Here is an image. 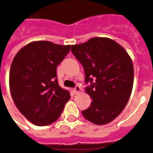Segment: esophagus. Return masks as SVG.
Segmentation results:
<instances>
[{"instance_id": "1", "label": "esophagus", "mask_w": 153, "mask_h": 153, "mask_svg": "<svg viewBox=\"0 0 153 153\" xmlns=\"http://www.w3.org/2000/svg\"><path fill=\"white\" fill-rule=\"evenodd\" d=\"M79 91H80V88H79V86L76 85L75 87V88H74V91L75 92L76 94V93H79Z\"/></svg>"}]
</instances>
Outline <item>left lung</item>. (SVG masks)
<instances>
[{"instance_id":"1","label":"left lung","mask_w":153,"mask_h":153,"mask_svg":"<svg viewBox=\"0 0 153 153\" xmlns=\"http://www.w3.org/2000/svg\"><path fill=\"white\" fill-rule=\"evenodd\" d=\"M74 56L81 63L85 92L92 98L90 107L82 111L86 120L97 125L110 123L123 110L131 97L134 66L123 47L107 37H93L71 46Z\"/></svg>"}]
</instances>
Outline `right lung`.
Returning a JSON list of instances; mask_svg holds the SVG:
<instances>
[{
  "label": "right lung",
  "mask_w": 153,
  "mask_h": 153,
  "mask_svg": "<svg viewBox=\"0 0 153 153\" xmlns=\"http://www.w3.org/2000/svg\"><path fill=\"white\" fill-rule=\"evenodd\" d=\"M70 51V45L45 40L29 43L14 57L10 68L9 88L17 108L36 126L59 119L69 92L59 85L56 69Z\"/></svg>",
  "instance_id": "1"
}]
</instances>
